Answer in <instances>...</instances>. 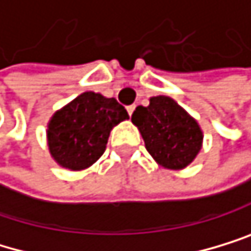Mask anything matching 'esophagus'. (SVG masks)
Returning a JSON list of instances; mask_svg holds the SVG:
<instances>
[{"mask_svg":"<svg viewBox=\"0 0 251 251\" xmlns=\"http://www.w3.org/2000/svg\"><path fill=\"white\" fill-rule=\"evenodd\" d=\"M126 109H128V114H129V115H132L134 109H136V104H131V106H128Z\"/></svg>","mask_w":251,"mask_h":251,"instance_id":"1","label":"esophagus"}]
</instances>
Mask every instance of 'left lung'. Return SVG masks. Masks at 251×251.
<instances>
[{
	"label": "left lung",
	"instance_id": "left-lung-1",
	"mask_svg": "<svg viewBox=\"0 0 251 251\" xmlns=\"http://www.w3.org/2000/svg\"><path fill=\"white\" fill-rule=\"evenodd\" d=\"M131 120L139 128L148 152L163 168L183 170L202 148L199 123L167 95L151 97L148 106H137Z\"/></svg>",
	"mask_w": 251,
	"mask_h": 251
}]
</instances>
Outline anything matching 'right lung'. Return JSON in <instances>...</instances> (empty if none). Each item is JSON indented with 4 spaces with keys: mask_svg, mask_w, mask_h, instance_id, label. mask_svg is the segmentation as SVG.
<instances>
[{
    "mask_svg": "<svg viewBox=\"0 0 251 251\" xmlns=\"http://www.w3.org/2000/svg\"><path fill=\"white\" fill-rule=\"evenodd\" d=\"M129 115L115 99L92 91L80 94L52 115L48 147L60 167L72 171L89 168L106 150L111 129Z\"/></svg>",
    "mask_w": 251,
    "mask_h": 251,
    "instance_id": "1",
    "label": "right lung"
}]
</instances>
